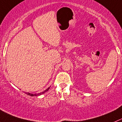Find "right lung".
<instances>
[{"label": "right lung", "mask_w": 122, "mask_h": 122, "mask_svg": "<svg viewBox=\"0 0 122 122\" xmlns=\"http://www.w3.org/2000/svg\"><path fill=\"white\" fill-rule=\"evenodd\" d=\"M49 89H50V87H48V89H46V90H44V92H41V93H38V94H31V93H26V94H27V95H30V96H31V97H37V96H39V95H42V94L45 93L46 92H47L48 90H49Z\"/></svg>", "instance_id": "right-lung-1"}]
</instances>
